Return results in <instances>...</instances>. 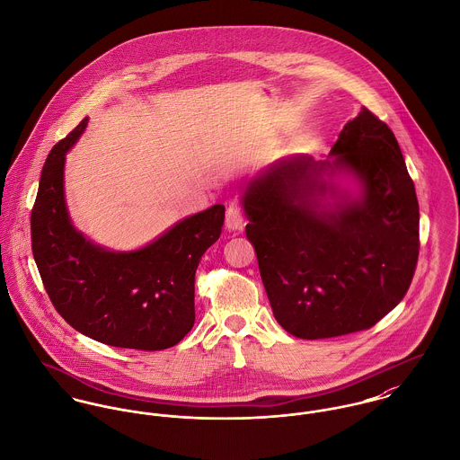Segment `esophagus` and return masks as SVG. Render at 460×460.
Instances as JSON below:
<instances>
[{
    "label": "esophagus",
    "mask_w": 460,
    "mask_h": 460,
    "mask_svg": "<svg viewBox=\"0 0 460 460\" xmlns=\"http://www.w3.org/2000/svg\"><path fill=\"white\" fill-rule=\"evenodd\" d=\"M243 223H244L243 212H241V209H239L237 206L232 204V206L226 209V221H225L226 228H230V230H241V228H243Z\"/></svg>",
    "instance_id": "esophagus-1"
}]
</instances>
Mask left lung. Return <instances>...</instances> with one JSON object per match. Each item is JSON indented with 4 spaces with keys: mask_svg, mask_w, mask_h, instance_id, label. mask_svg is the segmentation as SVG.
<instances>
[{
    "mask_svg": "<svg viewBox=\"0 0 460 460\" xmlns=\"http://www.w3.org/2000/svg\"><path fill=\"white\" fill-rule=\"evenodd\" d=\"M241 204L274 318L295 337L371 329L408 292L415 184L395 135L366 107L325 160L274 164L246 182Z\"/></svg>",
    "mask_w": 460,
    "mask_h": 460,
    "instance_id": "8db88e82",
    "label": "left lung"
}]
</instances>
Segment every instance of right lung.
<instances>
[{
  "instance_id": "1",
  "label": "right lung",
  "mask_w": 460,
  "mask_h": 460,
  "mask_svg": "<svg viewBox=\"0 0 460 460\" xmlns=\"http://www.w3.org/2000/svg\"><path fill=\"white\" fill-rule=\"evenodd\" d=\"M87 126L58 142L31 210V248L54 307L77 332L144 351L175 346L195 323V272L221 235L216 204L177 221L140 250L112 251L79 232L65 200V160Z\"/></svg>"
}]
</instances>
